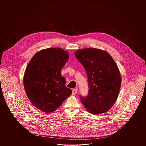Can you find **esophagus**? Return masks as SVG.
<instances>
[{"instance_id":"esophagus-1","label":"esophagus","mask_w":146,"mask_h":146,"mask_svg":"<svg viewBox=\"0 0 146 146\" xmlns=\"http://www.w3.org/2000/svg\"><path fill=\"white\" fill-rule=\"evenodd\" d=\"M77 92V90L76 89H72V95H75Z\"/></svg>"}]
</instances>
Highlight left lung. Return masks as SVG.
Masks as SVG:
<instances>
[{"label":"left lung","mask_w":146,"mask_h":146,"mask_svg":"<svg viewBox=\"0 0 146 146\" xmlns=\"http://www.w3.org/2000/svg\"><path fill=\"white\" fill-rule=\"evenodd\" d=\"M88 76L89 91L80 96L86 109L91 114L104 113L115 102L121 79L118 67L108 52L95 48L79 50L75 52Z\"/></svg>","instance_id":"1"}]
</instances>
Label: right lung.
I'll list each match as a JSON object with an SVG mask.
<instances>
[{
    "label": "right lung",
    "instance_id": "1",
    "mask_svg": "<svg viewBox=\"0 0 146 146\" xmlns=\"http://www.w3.org/2000/svg\"><path fill=\"white\" fill-rule=\"evenodd\" d=\"M68 54L60 48L44 49L28 63L23 78L25 89L31 102L40 111H54L72 94L61 72L69 58Z\"/></svg>",
    "mask_w": 146,
    "mask_h": 146
}]
</instances>
